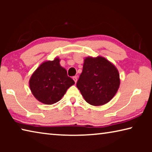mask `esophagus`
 I'll return each instance as SVG.
<instances>
[{
    "instance_id": "obj_1",
    "label": "esophagus",
    "mask_w": 152,
    "mask_h": 152,
    "mask_svg": "<svg viewBox=\"0 0 152 152\" xmlns=\"http://www.w3.org/2000/svg\"><path fill=\"white\" fill-rule=\"evenodd\" d=\"M73 80H74V81L75 82V83H76L77 80H78V77H77V76H74L73 77Z\"/></svg>"
}]
</instances>
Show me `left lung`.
Instances as JSON below:
<instances>
[{"label": "left lung", "instance_id": "obj_1", "mask_svg": "<svg viewBox=\"0 0 152 152\" xmlns=\"http://www.w3.org/2000/svg\"><path fill=\"white\" fill-rule=\"evenodd\" d=\"M119 85V71L110 61L102 56L84 59L76 86L88 103L93 106L107 103L116 94Z\"/></svg>", "mask_w": 152, "mask_h": 152}]
</instances>
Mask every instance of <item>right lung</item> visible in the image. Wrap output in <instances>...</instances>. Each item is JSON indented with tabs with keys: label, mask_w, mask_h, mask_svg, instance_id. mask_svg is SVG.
<instances>
[{
	"label": "right lung",
	"mask_w": 152,
	"mask_h": 152,
	"mask_svg": "<svg viewBox=\"0 0 152 152\" xmlns=\"http://www.w3.org/2000/svg\"><path fill=\"white\" fill-rule=\"evenodd\" d=\"M60 60L43 62L29 79V88L37 101L45 104L58 102L74 81L67 75L65 68L60 66Z\"/></svg>",
	"instance_id": "add662e5"
}]
</instances>
